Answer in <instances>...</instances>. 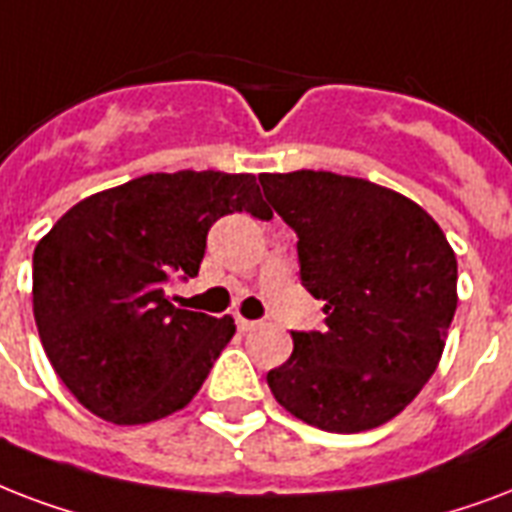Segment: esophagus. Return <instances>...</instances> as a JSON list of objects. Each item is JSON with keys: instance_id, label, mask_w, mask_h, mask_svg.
I'll list each match as a JSON object with an SVG mask.
<instances>
[{"instance_id": "1", "label": "esophagus", "mask_w": 512, "mask_h": 512, "mask_svg": "<svg viewBox=\"0 0 512 512\" xmlns=\"http://www.w3.org/2000/svg\"><path fill=\"white\" fill-rule=\"evenodd\" d=\"M259 326V323H256V320H248V318H237V328H240V331H253V328Z\"/></svg>"}]
</instances>
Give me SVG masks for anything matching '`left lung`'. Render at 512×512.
Wrapping results in <instances>:
<instances>
[{
    "label": "left lung",
    "mask_w": 512,
    "mask_h": 512,
    "mask_svg": "<svg viewBox=\"0 0 512 512\" xmlns=\"http://www.w3.org/2000/svg\"><path fill=\"white\" fill-rule=\"evenodd\" d=\"M296 232L301 285L323 331H296L267 384L280 406L326 433H363L417 398L441 363L457 310V256L417 202L328 170L261 173Z\"/></svg>",
    "instance_id": "8db88e82"
}]
</instances>
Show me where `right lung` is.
<instances>
[{
	"mask_svg": "<svg viewBox=\"0 0 512 512\" xmlns=\"http://www.w3.org/2000/svg\"><path fill=\"white\" fill-rule=\"evenodd\" d=\"M235 211L272 216L251 173H149L79 200L39 240V339L95 417L149 425L197 395L235 320L178 310L165 285L200 272L208 229Z\"/></svg>",
	"mask_w": 512,
	"mask_h": 512,
	"instance_id": "add662e5",
	"label": "right lung"
}]
</instances>
